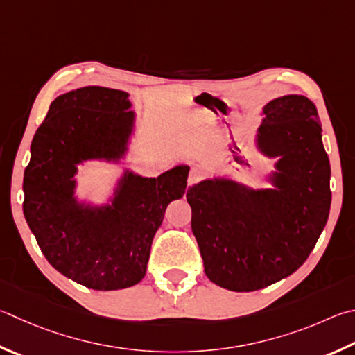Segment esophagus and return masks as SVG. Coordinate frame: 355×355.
I'll return each mask as SVG.
<instances>
[{
	"instance_id": "34e87169",
	"label": "esophagus",
	"mask_w": 355,
	"mask_h": 355,
	"mask_svg": "<svg viewBox=\"0 0 355 355\" xmlns=\"http://www.w3.org/2000/svg\"><path fill=\"white\" fill-rule=\"evenodd\" d=\"M202 178H203V172L197 169V167H192L191 172H189V177H188V186L197 184Z\"/></svg>"
}]
</instances>
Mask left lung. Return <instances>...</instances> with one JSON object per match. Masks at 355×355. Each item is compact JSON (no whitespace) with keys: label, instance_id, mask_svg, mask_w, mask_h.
Wrapping results in <instances>:
<instances>
[{"label":"left lung","instance_id":"8db88e82","mask_svg":"<svg viewBox=\"0 0 355 355\" xmlns=\"http://www.w3.org/2000/svg\"><path fill=\"white\" fill-rule=\"evenodd\" d=\"M263 114L257 143L279 157L276 189L205 180L186 192L205 273L233 292L268 287L296 272L331 209V164L317 107L306 96L288 94L268 102Z\"/></svg>","mask_w":355,"mask_h":355}]
</instances>
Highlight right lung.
<instances>
[{
    "mask_svg": "<svg viewBox=\"0 0 355 355\" xmlns=\"http://www.w3.org/2000/svg\"><path fill=\"white\" fill-rule=\"evenodd\" d=\"M127 98L104 87L59 96L37 128L24 171L23 212L42 253L57 272L94 290L127 288L144 278L167 205L188 184V166L158 178L125 172L112 206L76 202L77 164L124 155L133 127Z\"/></svg>",
    "mask_w": 355,
    "mask_h": 355,
    "instance_id": "add662e5",
    "label": "right lung"
}]
</instances>
